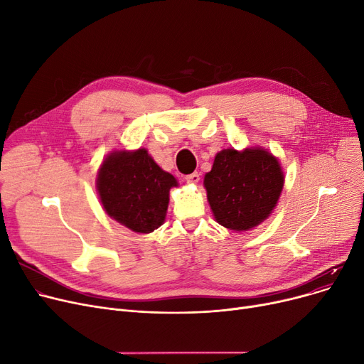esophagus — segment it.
Listing matches in <instances>:
<instances>
[{
	"label": "esophagus",
	"mask_w": 364,
	"mask_h": 364,
	"mask_svg": "<svg viewBox=\"0 0 364 364\" xmlns=\"http://www.w3.org/2000/svg\"><path fill=\"white\" fill-rule=\"evenodd\" d=\"M184 180H186L188 184H196V183L199 181V174H198V172H192V174L186 176Z\"/></svg>",
	"instance_id": "34e87169"
}]
</instances>
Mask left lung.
<instances>
[{"label":"left lung","mask_w":364,"mask_h":364,"mask_svg":"<svg viewBox=\"0 0 364 364\" xmlns=\"http://www.w3.org/2000/svg\"><path fill=\"white\" fill-rule=\"evenodd\" d=\"M203 184L217 223L246 232L272 214L283 188V172L264 149H224Z\"/></svg>","instance_id":"1"}]
</instances>
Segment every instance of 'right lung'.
Here are the masks:
<instances>
[{"label": "right lung", "instance_id": "add662e5", "mask_svg": "<svg viewBox=\"0 0 364 364\" xmlns=\"http://www.w3.org/2000/svg\"><path fill=\"white\" fill-rule=\"evenodd\" d=\"M177 180L162 171L146 149L114 151L103 162L97 190L107 215L137 233L158 228Z\"/></svg>", "mask_w": 364, "mask_h": 364}]
</instances>
